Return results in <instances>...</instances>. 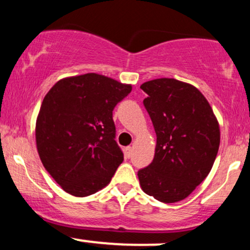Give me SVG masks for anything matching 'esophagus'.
I'll use <instances>...</instances> for the list:
<instances>
[{
	"label": "esophagus",
	"instance_id": "1",
	"mask_svg": "<svg viewBox=\"0 0 250 250\" xmlns=\"http://www.w3.org/2000/svg\"><path fill=\"white\" fill-rule=\"evenodd\" d=\"M131 150H133V148H131V147H127V148H125V156L130 157V156H131Z\"/></svg>",
	"mask_w": 250,
	"mask_h": 250
}]
</instances>
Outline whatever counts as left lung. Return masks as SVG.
I'll use <instances>...</instances> for the list:
<instances>
[{
	"mask_svg": "<svg viewBox=\"0 0 250 250\" xmlns=\"http://www.w3.org/2000/svg\"><path fill=\"white\" fill-rule=\"evenodd\" d=\"M155 133L154 160L140 169L142 190L163 203L185 200L208 176L220 146V127L202 93L175 79L145 82Z\"/></svg>",
	"mask_w": 250,
	"mask_h": 250,
	"instance_id": "8db88e82",
	"label": "left lung"
}]
</instances>
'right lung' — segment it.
<instances>
[{"label":"right lung","instance_id":"1","mask_svg":"<svg viewBox=\"0 0 250 250\" xmlns=\"http://www.w3.org/2000/svg\"><path fill=\"white\" fill-rule=\"evenodd\" d=\"M130 91V84L89 73L60 80L44 96L36 120L37 151L68 194H95L122 163L113 110Z\"/></svg>","mask_w":250,"mask_h":250}]
</instances>
